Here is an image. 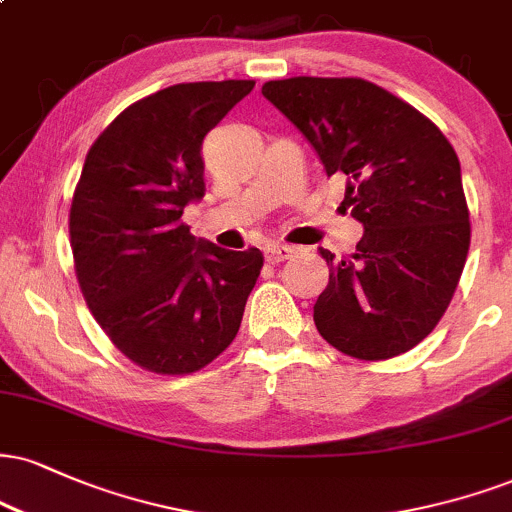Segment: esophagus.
Masks as SVG:
<instances>
[{
	"label": "esophagus",
	"instance_id": "obj_1",
	"mask_svg": "<svg viewBox=\"0 0 512 512\" xmlns=\"http://www.w3.org/2000/svg\"><path fill=\"white\" fill-rule=\"evenodd\" d=\"M264 257H267V262L279 264L283 260H288V257H293V248L291 245H283V243H272V245H267V250H264Z\"/></svg>",
	"mask_w": 512,
	"mask_h": 512
}]
</instances>
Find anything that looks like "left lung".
Segmentation results:
<instances>
[{"mask_svg": "<svg viewBox=\"0 0 512 512\" xmlns=\"http://www.w3.org/2000/svg\"><path fill=\"white\" fill-rule=\"evenodd\" d=\"M262 95L346 178L343 207L365 226L334 260L317 331L357 360H386L432 334L470 250V212L451 143L427 116L362 78L269 80Z\"/></svg>", "mask_w": 512, "mask_h": 512, "instance_id": "obj_1", "label": "left lung"}]
</instances>
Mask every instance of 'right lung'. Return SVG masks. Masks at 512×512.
Wrapping results in <instances>:
<instances>
[{"label": "right lung", "instance_id": "right-lung-1", "mask_svg": "<svg viewBox=\"0 0 512 512\" xmlns=\"http://www.w3.org/2000/svg\"><path fill=\"white\" fill-rule=\"evenodd\" d=\"M255 80L178 83L131 104L85 157L69 233L97 324L147 372L190 374L238 334L262 252L217 248L183 224L205 195L202 140Z\"/></svg>", "mask_w": 512, "mask_h": 512}]
</instances>
